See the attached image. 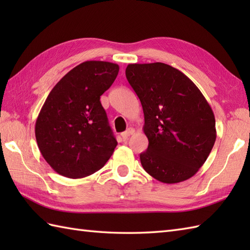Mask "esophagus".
Masks as SVG:
<instances>
[{
	"label": "esophagus",
	"mask_w": 250,
	"mask_h": 250,
	"mask_svg": "<svg viewBox=\"0 0 250 250\" xmlns=\"http://www.w3.org/2000/svg\"><path fill=\"white\" fill-rule=\"evenodd\" d=\"M134 132H135V130H134L133 128H129V129L126 130V131L122 132V133H121V137H122V139H124L125 141V140H128V139H129V136L133 134Z\"/></svg>",
	"instance_id": "1"
}]
</instances>
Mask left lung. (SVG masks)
Instances as JSON below:
<instances>
[{"label": "left lung", "instance_id": "left-lung-1", "mask_svg": "<svg viewBox=\"0 0 250 250\" xmlns=\"http://www.w3.org/2000/svg\"><path fill=\"white\" fill-rule=\"evenodd\" d=\"M125 76L144 111L148 142L140 155L145 171L164 184L187 180L213 149L216 122L211 107L190 78L166 63L129 64Z\"/></svg>", "mask_w": 250, "mask_h": 250}]
</instances>
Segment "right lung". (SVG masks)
Returning <instances> with one entry per match:
<instances>
[{
    "instance_id": "1",
    "label": "right lung",
    "mask_w": 250,
    "mask_h": 250,
    "mask_svg": "<svg viewBox=\"0 0 250 250\" xmlns=\"http://www.w3.org/2000/svg\"><path fill=\"white\" fill-rule=\"evenodd\" d=\"M119 72V65L86 61L52 88L35 124L42 156L58 174L83 178L108 161L117 141L100 97Z\"/></svg>"
}]
</instances>
